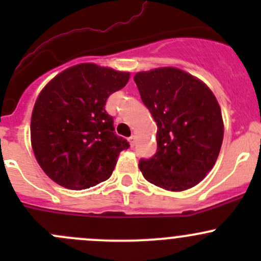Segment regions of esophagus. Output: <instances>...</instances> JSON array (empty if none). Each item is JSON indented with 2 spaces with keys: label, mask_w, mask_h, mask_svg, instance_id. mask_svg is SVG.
Returning <instances> with one entry per match:
<instances>
[{
  "label": "esophagus",
  "mask_w": 261,
  "mask_h": 261,
  "mask_svg": "<svg viewBox=\"0 0 261 261\" xmlns=\"http://www.w3.org/2000/svg\"><path fill=\"white\" fill-rule=\"evenodd\" d=\"M135 141H136V138H135V136H130V138H128V143H130V145L131 146H134V145H135Z\"/></svg>",
  "instance_id": "34e87169"
}]
</instances>
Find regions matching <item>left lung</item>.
<instances>
[{
	"instance_id": "left-lung-1",
	"label": "left lung",
	"mask_w": 261,
	"mask_h": 261,
	"mask_svg": "<svg viewBox=\"0 0 261 261\" xmlns=\"http://www.w3.org/2000/svg\"><path fill=\"white\" fill-rule=\"evenodd\" d=\"M158 126V151L139 168L150 183L180 192L197 186L215 165L223 140L221 107L206 83L179 68L134 75Z\"/></svg>"
}]
</instances>
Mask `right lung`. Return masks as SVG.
Here are the masks:
<instances>
[{"mask_svg": "<svg viewBox=\"0 0 261 261\" xmlns=\"http://www.w3.org/2000/svg\"><path fill=\"white\" fill-rule=\"evenodd\" d=\"M128 80V72L81 63L41 89L31 115L30 138L36 162L50 179L81 191L111 177L128 143L114 134V120L105 105Z\"/></svg>", "mask_w": 261, "mask_h": 261, "instance_id": "1", "label": "right lung"}]
</instances>
